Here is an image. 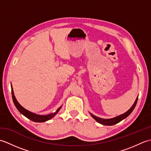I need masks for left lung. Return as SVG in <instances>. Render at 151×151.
Here are the masks:
<instances>
[{
	"mask_svg": "<svg viewBox=\"0 0 151 151\" xmlns=\"http://www.w3.org/2000/svg\"><path fill=\"white\" fill-rule=\"evenodd\" d=\"M137 99L138 97H137L136 100L134 102V104L132 105V106L130 108V109H129V110H128L127 112H125L124 114H122L121 115H119V116L116 117H114V118H112V119H102L100 117H98L97 116H95V115H93L91 114L92 117L97 121L98 123H101L102 124H104V125H114L115 124H117L119 122L121 121L124 119H125L126 117H127L129 115L132 113V111L134 110V108L136 107V105L137 104Z\"/></svg>",
	"mask_w": 151,
	"mask_h": 151,
	"instance_id": "8db88e82",
	"label": "left lung"
}]
</instances>
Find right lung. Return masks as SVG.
Here are the masks:
<instances>
[{"mask_svg":"<svg viewBox=\"0 0 151 151\" xmlns=\"http://www.w3.org/2000/svg\"><path fill=\"white\" fill-rule=\"evenodd\" d=\"M12 95L13 101H14V103L15 106V107L17 108V109L19 110V111L23 115H24L25 117H27V118L33 121L34 122H39V123H41V122H45V121H47L48 120L50 119H52L54 116V115H55L58 113V112L59 111V110H60V108H61V107H60L56 110V111L54 112V113L50 114H49V115H37V114L32 113V112L28 111L27 110H26V109H24L23 107H22V106L20 105V104L16 100L14 93V91H13L12 86Z\"/></svg>","mask_w":151,"mask_h":151,"instance_id":"add662e5","label":"right lung"}]
</instances>
